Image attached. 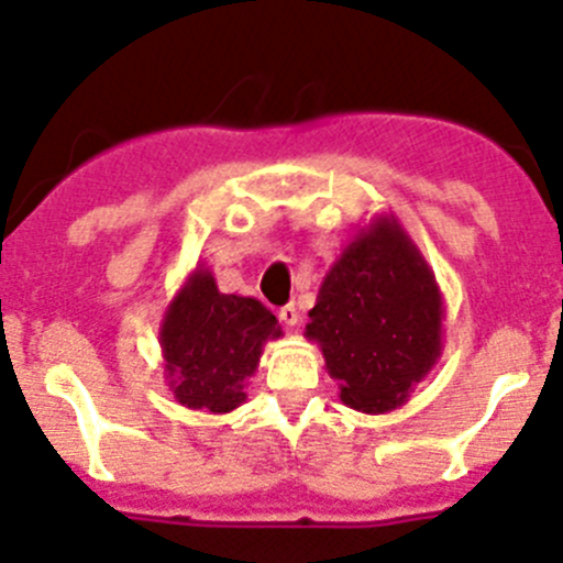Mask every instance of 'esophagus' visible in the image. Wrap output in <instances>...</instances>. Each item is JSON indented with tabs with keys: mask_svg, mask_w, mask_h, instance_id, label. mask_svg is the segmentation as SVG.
<instances>
[{
	"mask_svg": "<svg viewBox=\"0 0 563 563\" xmlns=\"http://www.w3.org/2000/svg\"><path fill=\"white\" fill-rule=\"evenodd\" d=\"M277 317H280V322L286 324V328H297V324H299V308L294 306V302H288V306L280 308V313H277Z\"/></svg>",
	"mask_w": 563,
	"mask_h": 563,
	"instance_id": "obj_1",
	"label": "esophagus"
}]
</instances>
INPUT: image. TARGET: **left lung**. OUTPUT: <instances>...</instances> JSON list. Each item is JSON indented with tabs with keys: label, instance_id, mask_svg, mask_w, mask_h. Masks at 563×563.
<instances>
[{
	"label": "left lung",
	"instance_id": "obj_1",
	"mask_svg": "<svg viewBox=\"0 0 563 563\" xmlns=\"http://www.w3.org/2000/svg\"><path fill=\"white\" fill-rule=\"evenodd\" d=\"M308 319L341 402L361 413L406 406L444 346L441 288L394 213H377L346 241Z\"/></svg>",
	"mask_w": 563,
	"mask_h": 563
}]
</instances>
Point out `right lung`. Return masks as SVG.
Here are the masks:
<instances>
[{
    "instance_id": "add662e5",
    "label": "right lung",
    "mask_w": 563,
    "mask_h": 563,
    "mask_svg": "<svg viewBox=\"0 0 563 563\" xmlns=\"http://www.w3.org/2000/svg\"><path fill=\"white\" fill-rule=\"evenodd\" d=\"M275 313L255 297L222 294L210 269L186 277L161 322L166 383L180 406L230 413L246 402L266 341L280 339Z\"/></svg>"
}]
</instances>
